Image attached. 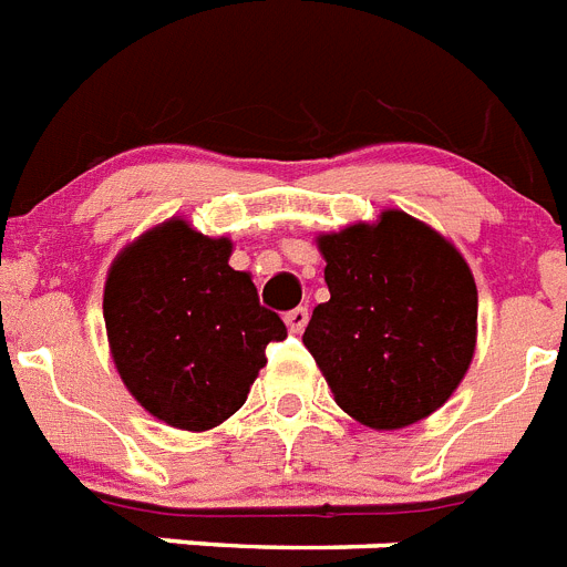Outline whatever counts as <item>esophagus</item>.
<instances>
[{
	"instance_id": "1",
	"label": "esophagus",
	"mask_w": 567,
	"mask_h": 567,
	"mask_svg": "<svg viewBox=\"0 0 567 567\" xmlns=\"http://www.w3.org/2000/svg\"><path fill=\"white\" fill-rule=\"evenodd\" d=\"M284 321H287V327H289V330H292V332H301L303 327H307V321H309V309H307V307L289 309L287 318H284Z\"/></svg>"
}]
</instances>
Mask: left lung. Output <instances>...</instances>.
Here are the masks:
<instances>
[{"label":"left lung","instance_id":"obj_1","mask_svg":"<svg viewBox=\"0 0 567 567\" xmlns=\"http://www.w3.org/2000/svg\"><path fill=\"white\" fill-rule=\"evenodd\" d=\"M330 301L303 347L336 404L372 430H401L442 408L476 352L478 292L462 251L419 217L384 209L316 237Z\"/></svg>","mask_w":567,"mask_h":567}]
</instances>
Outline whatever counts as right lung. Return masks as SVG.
I'll use <instances>...</instances> for the list:
<instances>
[{
  "mask_svg": "<svg viewBox=\"0 0 567 567\" xmlns=\"http://www.w3.org/2000/svg\"><path fill=\"white\" fill-rule=\"evenodd\" d=\"M229 237L168 217L125 244L105 278L109 350L125 390L168 427L206 433L244 408L287 338L249 272L229 266Z\"/></svg>",
  "mask_w": 567,
  "mask_h": 567,
  "instance_id": "1",
  "label": "right lung"
}]
</instances>
